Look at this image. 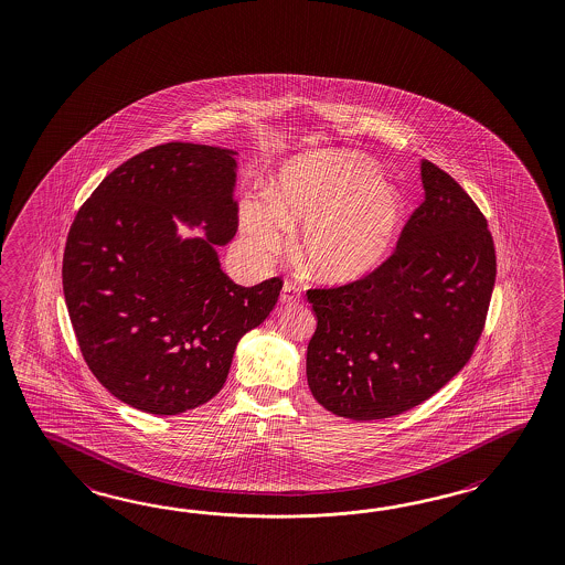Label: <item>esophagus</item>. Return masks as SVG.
Listing matches in <instances>:
<instances>
[{
	"instance_id": "esophagus-1",
	"label": "esophagus",
	"mask_w": 565,
	"mask_h": 565,
	"mask_svg": "<svg viewBox=\"0 0 565 565\" xmlns=\"http://www.w3.org/2000/svg\"><path fill=\"white\" fill-rule=\"evenodd\" d=\"M301 299V287L292 280H285L282 285V292H280V301L282 302H295Z\"/></svg>"
}]
</instances>
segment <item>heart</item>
Listing matches in <instances>:
<instances>
[{
	"mask_svg": "<svg viewBox=\"0 0 565 565\" xmlns=\"http://www.w3.org/2000/svg\"><path fill=\"white\" fill-rule=\"evenodd\" d=\"M401 215L398 193L367 164L309 158L282 171L275 198L248 201L242 224L260 254L282 248L289 227L309 224L301 244L305 266L321 280L352 282L384 263Z\"/></svg>",
	"mask_w": 565,
	"mask_h": 565,
	"instance_id": "heart-1",
	"label": "heart"
}]
</instances>
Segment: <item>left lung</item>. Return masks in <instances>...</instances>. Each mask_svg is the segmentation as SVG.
I'll return each mask as SVG.
<instances>
[{
    "label": "left lung",
    "mask_w": 565,
    "mask_h": 565,
    "mask_svg": "<svg viewBox=\"0 0 565 565\" xmlns=\"http://www.w3.org/2000/svg\"><path fill=\"white\" fill-rule=\"evenodd\" d=\"M425 199L386 260L364 278L307 290L317 329L307 381L345 419H386L417 407L458 374L484 331L497 278L484 213L431 160Z\"/></svg>",
    "instance_id": "left-lung-1"
}]
</instances>
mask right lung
I'll return each instance as SVG.
<instances>
[{
  "instance_id": "add662e5",
  "label": "right lung",
  "mask_w": 565,
  "mask_h": 565,
  "mask_svg": "<svg viewBox=\"0 0 565 565\" xmlns=\"http://www.w3.org/2000/svg\"><path fill=\"white\" fill-rule=\"evenodd\" d=\"M236 160L215 146L167 142L109 172L81 205L63 290L83 360L109 393L179 415L222 391L237 341L275 309L282 278L239 287L217 256L237 230ZM205 223L179 241L171 215Z\"/></svg>"
}]
</instances>
